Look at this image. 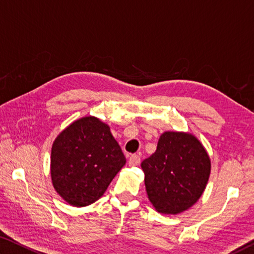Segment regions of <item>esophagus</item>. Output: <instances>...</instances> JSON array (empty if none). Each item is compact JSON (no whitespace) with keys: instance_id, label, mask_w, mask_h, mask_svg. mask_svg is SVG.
Here are the masks:
<instances>
[{"instance_id":"34e87169","label":"esophagus","mask_w":254,"mask_h":254,"mask_svg":"<svg viewBox=\"0 0 254 254\" xmlns=\"http://www.w3.org/2000/svg\"><path fill=\"white\" fill-rule=\"evenodd\" d=\"M139 163H140V157L137 156V154H132L130 159H128V166L134 167L139 165Z\"/></svg>"}]
</instances>
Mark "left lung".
<instances>
[{
    "label": "left lung",
    "instance_id": "1",
    "mask_svg": "<svg viewBox=\"0 0 254 254\" xmlns=\"http://www.w3.org/2000/svg\"><path fill=\"white\" fill-rule=\"evenodd\" d=\"M150 203L159 213L179 214L191 207L210 175V159L197 137L188 132L167 131L156 152L141 163Z\"/></svg>",
    "mask_w": 254,
    "mask_h": 254
}]
</instances>
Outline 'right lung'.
<instances>
[{"instance_id":"obj_1","label":"right lung","mask_w":254,"mask_h":254,"mask_svg":"<svg viewBox=\"0 0 254 254\" xmlns=\"http://www.w3.org/2000/svg\"><path fill=\"white\" fill-rule=\"evenodd\" d=\"M126 162L110 127L95 117H85L69 124L55 139L51 180L64 200L84 207L101 198Z\"/></svg>"}]
</instances>
